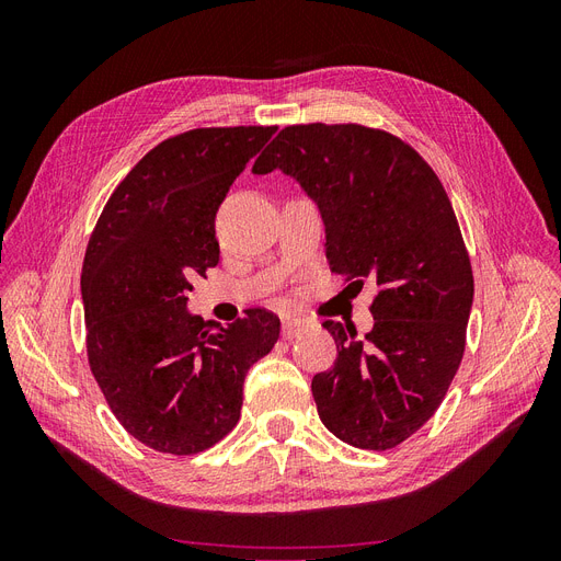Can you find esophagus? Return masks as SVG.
Segmentation results:
<instances>
[{"label": "esophagus", "mask_w": 561, "mask_h": 561, "mask_svg": "<svg viewBox=\"0 0 561 561\" xmlns=\"http://www.w3.org/2000/svg\"><path fill=\"white\" fill-rule=\"evenodd\" d=\"M301 328H304V318H299V316H285L283 318V336L285 339H293Z\"/></svg>", "instance_id": "obj_1"}]
</instances>
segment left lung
I'll return each instance as SVG.
<instances>
[{"mask_svg":"<svg viewBox=\"0 0 561 561\" xmlns=\"http://www.w3.org/2000/svg\"><path fill=\"white\" fill-rule=\"evenodd\" d=\"M280 168L320 208L328 264L348 287L375 285V328L325 320L336 360L311 390L346 445L393 449L443 404L466 351L472 266L433 168L398 135L360 124L283 128L252 173Z\"/></svg>","mask_w":561,"mask_h":561,"instance_id":"1","label":"left lung"}]
</instances>
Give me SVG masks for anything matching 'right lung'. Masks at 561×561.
<instances>
[{
    "label": "right lung",
    "instance_id": "right-lung-1",
    "mask_svg": "<svg viewBox=\"0 0 561 561\" xmlns=\"http://www.w3.org/2000/svg\"><path fill=\"white\" fill-rule=\"evenodd\" d=\"M278 126L173 135L116 184L81 268L87 355L116 421L149 449L206 451L241 419L248 369L278 342L266 309L219 328L186 311L219 262L215 215Z\"/></svg>",
    "mask_w": 561,
    "mask_h": 561
}]
</instances>
